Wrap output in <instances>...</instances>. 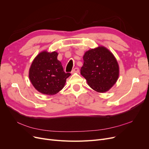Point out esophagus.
Listing matches in <instances>:
<instances>
[{
    "mask_svg": "<svg viewBox=\"0 0 149 149\" xmlns=\"http://www.w3.org/2000/svg\"><path fill=\"white\" fill-rule=\"evenodd\" d=\"M79 70L77 67L74 68L72 71V73H79Z\"/></svg>",
    "mask_w": 149,
    "mask_h": 149,
    "instance_id": "34e87169",
    "label": "esophagus"
}]
</instances>
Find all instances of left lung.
Returning <instances> with one entry per match:
<instances>
[{
	"instance_id": "obj_1",
	"label": "left lung",
	"mask_w": 149,
	"mask_h": 149,
	"mask_svg": "<svg viewBox=\"0 0 149 149\" xmlns=\"http://www.w3.org/2000/svg\"><path fill=\"white\" fill-rule=\"evenodd\" d=\"M81 74L88 86L96 91L109 90L119 77V65L113 54L104 47L91 49L85 53Z\"/></svg>"
}]
</instances>
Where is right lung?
<instances>
[{
  "label": "right lung",
  "instance_id": "add662e5",
  "mask_svg": "<svg viewBox=\"0 0 149 149\" xmlns=\"http://www.w3.org/2000/svg\"><path fill=\"white\" fill-rule=\"evenodd\" d=\"M58 53L44 51L33 61L29 70V78L34 87L40 93L53 95L64 87L67 78L71 75L63 72Z\"/></svg>",
  "mask_w": 149,
  "mask_h": 149
}]
</instances>
